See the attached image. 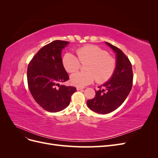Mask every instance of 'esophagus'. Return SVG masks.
I'll list each match as a JSON object with an SVG mask.
<instances>
[{
    "label": "esophagus",
    "instance_id": "obj_1",
    "mask_svg": "<svg viewBox=\"0 0 158 158\" xmlns=\"http://www.w3.org/2000/svg\"><path fill=\"white\" fill-rule=\"evenodd\" d=\"M84 87H79V86L76 87V89H77V90H80V89H84Z\"/></svg>",
    "mask_w": 158,
    "mask_h": 158
}]
</instances>
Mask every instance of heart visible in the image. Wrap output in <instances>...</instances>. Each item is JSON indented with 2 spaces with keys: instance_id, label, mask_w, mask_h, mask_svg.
I'll use <instances>...</instances> for the list:
<instances>
[{
  "instance_id": "obj_1",
  "label": "heart",
  "mask_w": 158,
  "mask_h": 158,
  "mask_svg": "<svg viewBox=\"0 0 158 158\" xmlns=\"http://www.w3.org/2000/svg\"><path fill=\"white\" fill-rule=\"evenodd\" d=\"M78 58L70 52L63 57V64L69 73H73L85 64V72H78L70 76L72 84L83 87L95 80L99 84L106 82L112 77L117 67V60L108 52L95 45H86L76 50Z\"/></svg>"
}]
</instances>
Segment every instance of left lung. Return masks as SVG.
<instances>
[{"label": "left lung", "mask_w": 158, "mask_h": 158, "mask_svg": "<svg viewBox=\"0 0 158 158\" xmlns=\"http://www.w3.org/2000/svg\"><path fill=\"white\" fill-rule=\"evenodd\" d=\"M106 44L116 52V70L110 80L95 90V96L87 101L91 110L101 114L109 113L120 107L130 93L133 82L132 64L127 55L118 47Z\"/></svg>", "instance_id": "obj_1"}]
</instances>
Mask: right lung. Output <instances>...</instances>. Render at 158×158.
<instances>
[{
	"label": "right lung",
	"mask_w": 158,
	"mask_h": 158,
	"mask_svg": "<svg viewBox=\"0 0 158 158\" xmlns=\"http://www.w3.org/2000/svg\"><path fill=\"white\" fill-rule=\"evenodd\" d=\"M69 41L55 40L44 46L33 56L27 66V79L35 101L46 111H62L70 104L76 89L60 85L69 80L61 57V51Z\"/></svg>",
	"instance_id": "right-lung-1"
}]
</instances>
